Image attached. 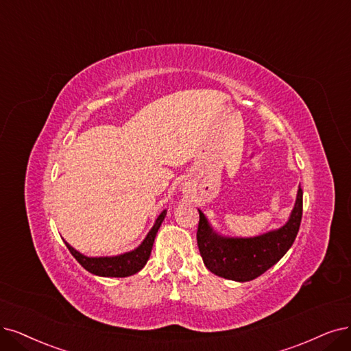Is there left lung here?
<instances>
[{
	"instance_id": "1",
	"label": "left lung",
	"mask_w": 351,
	"mask_h": 351,
	"mask_svg": "<svg viewBox=\"0 0 351 351\" xmlns=\"http://www.w3.org/2000/svg\"><path fill=\"white\" fill-rule=\"evenodd\" d=\"M302 195L300 185L291 215L282 227L253 237L219 234L198 210L197 240L206 269L219 278L236 282H249L263 275L287 254L296 239L302 218Z\"/></svg>"
}]
</instances>
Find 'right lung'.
<instances>
[{
	"label": "right lung",
	"instance_id": "add662e5",
	"mask_svg": "<svg viewBox=\"0 0 351 351\" xmlns=\"http://www.w3.org/2000/svg\"><path fill=\"white\" fill-rule=\"evenodd\" d=\"M166 210H163L159 217L156 218V221L153 224V227L150 228V231L147 232V236L145 237L140 243V245L134 250H130L121 254L117 256H99V257H89L85 256L82 253H80L77 250H75L71 244H66V247L69 249V252L72 253V256L76 258L77 263H80L84 269H86L89 274L97 275V276H102V278H127L132 276L137 271H140L143 267L146 266L150 253H152V247L153 243L156 239V234L163 223V219L166 217Z\"/></svg>",
	"mask_w": 351,
	"mask_h": 351
}]
</instances>
